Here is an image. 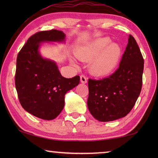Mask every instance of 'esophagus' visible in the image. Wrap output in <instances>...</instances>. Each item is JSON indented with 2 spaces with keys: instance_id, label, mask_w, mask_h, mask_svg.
Masks as SVG:
<instances>
[{
  "instance_id": "esophagus-1",
  "label": "esophagus",
  "mask_w": 158,
  "mask_h": 158,
  "mask_svg": "<svg viewBox=\"0 0 158 158\" xmlns=\"http://www.w3.org/2000/svg\"><path fill=\"white\" fill-rule=\"evenodd\" d=\"M80 81L82 83V84H86L87 83V78L85 75H81L80 76Z\"/></svg>"
}]
</instances>
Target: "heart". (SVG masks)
<instances>
[{"instance_id": "b5f03b06", "label": "heart", "mask_w": 158, "mask_h": 158, "mask_svg": "<svg viewBox=\"0 0 158 158\" xmlns=\"http://www.w3.org/2000/svg\"><path fill=\"white\" fill-rule=\"evenodd\" d=\"M122 56L120 44L111 42L108 37H100L80 47L76 52V56L89 65L90 73L95 77H105L116 70ZM71 63L76 65L74 60Z\"/></svg>"}]
</instances>
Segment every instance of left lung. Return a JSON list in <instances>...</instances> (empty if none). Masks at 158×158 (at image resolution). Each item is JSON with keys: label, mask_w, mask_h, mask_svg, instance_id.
Here are the masks:
<instances>
[{"label": "left lung", "mask_w": 158, "mask_h": 158, "mask_svg": "<svg viewBox=\"0 0 158 158\" xmlns=\"http://www.w3.org/2000/svg\"><path fill=\"white\" fill-rule=\"evenodd\" d=\"M143 64L139 47L130 35L116 71L102 79H89L87 105L95 119L112 121L130 113L141 93Z\"/></svg>", "instance_id": "left-lung-1"}]
</instances>
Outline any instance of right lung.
I'll return each mask as SVG.
<instances>
[{
  "instance_id": "add662e5",
  "label": "right lung",
  "mask_w": 158,
  "mask_h": 158,
  "mask_svg": "<svg viewBox=\"0 0 158 158\" xmlns=\"http://www.w3.org/2000/svg\"><path fill=\"white\" fill-rule=\"evenodd\" d=\"M65 38L63 31L55 29L37 32L29 37L17 58L15 86L20 104L28 113L47 121L60 114L66 93L79 84V75L65 78L56 63L39 52L43 42H64Z\"/></svg>"
}]
</instances>
